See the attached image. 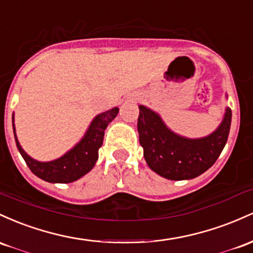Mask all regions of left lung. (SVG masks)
Listing matches in <instances>:
<instances>
[{
	"mask_svg": "<svg viewBox=\"0 0 253 253\" xmlns=\"http://www.w3.org/2000/svg\"><path fill=\"white\" fill-rule=\"evenodd\" d=\"M232 111L207 137H181L169 129L158 113L140 105L137 130L147 164L161 177L171 180L192 179L211 169L220 157L231 129Z\"/></svg>",
	"mask_w": 253,
	"mask_h": 253,
	"instance_id": "obj_1",
	"label": "left lung"
}]
</instances>
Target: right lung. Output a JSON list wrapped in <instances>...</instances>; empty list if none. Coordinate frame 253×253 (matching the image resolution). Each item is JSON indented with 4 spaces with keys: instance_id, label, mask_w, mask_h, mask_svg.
Wrapping results in <instances>:
<instances>
[{
    "instance_id": "obj_1",
    "label": "right lung",
    "mask_w": 253,
    "mask_h": 253,
    "mask_svg": "<svg viewBox=\"0 0 253 253\" xmlns=\"http://www.w3.org/2000/svg\"><path fill=\"white\" fill-rule=\"evenodd\" d=\"M118 111V107H113L110 111L96 116L84 138L72 150H69L67 154L57 160L50 161V163H41L28 157L20 146L13 124L16 147L24 158L25 163L37 177L49 183H72L93 169L98 160L99 148L103 144L105 129L109 126L110 122L116 118Z\"/></svg>"
}]
</instances>
